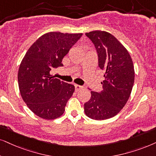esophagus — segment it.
Segmentation results:
<instances>
[{"instance_id":"obj_1","label":"esophagus","mask_w":156,"mask_h":156,"mask_svg":"<svg viewBox=\"0 0 156 156\" xmlns=\"http://www.w3.org/2000/svg\"><path fill=\"white\" fill-rule=\"evenodd\" d=\"M83 88V86H80V85H78V84L75 85V88H76V91H78V90H79L82 89Z\"/></svg>"}]
</instances>
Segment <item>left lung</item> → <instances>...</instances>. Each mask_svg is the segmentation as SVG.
<instances>
[{
	"mask_svg": "<svg viewBox=\"0 0 156 156\" xmlns=\"http://www.w3.org/2000/svg\"><path fill=\"white\" fill-rule=\"evenodd\" d=\"M98 55V67L104 70L103 90H90V100L84 104V112L90 119L104 120L113 117L125 106L135 80V70L129 52L117 39L104 31L86 33Z\"/></svg>",
	"mask_w": 156,
	"mask_h": 156,
	"instance_id": "obj_1",
	"label": "left lung"
}]
</instances>
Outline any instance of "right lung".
<instances>
[{
  "mask_svg": "<svg viewBox=\"0 0 156 156\" xmlns=\"http://www.w3.org/2000/svg\"><path fill=\"white\" fill-rule=\"evenodd\" d=\"M83 34L49 32L29 47L18 72L21 97L38 117H60L75 90L73 84L60 81L50 74L51 69L62 66V60Z\"/></svg>",
  "mask_w": 156,
  "mask_h": 156,
  "instance_id": "right-lung-1",
  "label": "right lung"
}]
</instances>
